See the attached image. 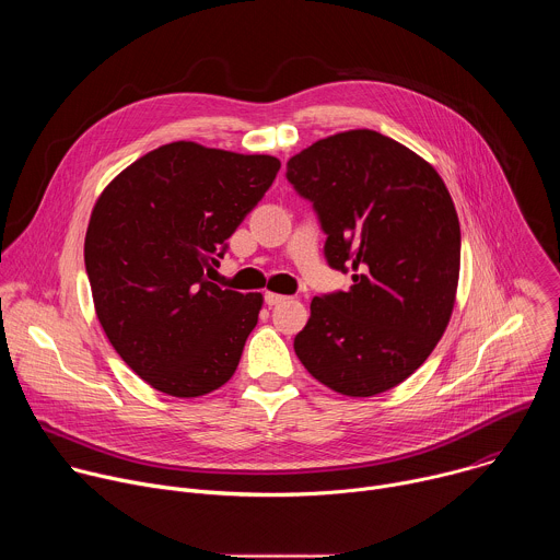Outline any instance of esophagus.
<instances>
[{"label":"esophagus","mask_w":560,"mask_h":560,"mask_svg":"<svg viewBox=\"0 0 560 560\" xmlns=\"http://www.w3.org/2000/svg\"><path fill=\"white\" fill-rule=\"evenodd\" d=\"M283 301H285V296H283V294L266 292V303H268V305H279V303H283Z\"/></svg>","instance_id":"1"}]
</instances>
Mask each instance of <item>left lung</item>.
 Returning a JSON list of instances; mask_svg holds the SVG:
<instances>
[{
	"mask_svg": "<svg viewBox=\"0 0 560 560\" xmlns=\"http://www.w3.org/2000/svg\"><path fill=\"white\" fill-rule=\"evenodd\" d=\"M285 177L328 234V264L352 272L348 292L312 299L294 352L339 394L387 392L450 324L460 270L454 201L423 156L368 128L318 139Z\"/></svg>",
	"mask_w": 560,
	"mask_h": 560,
	"instance_id": "left-lung-1",
	"label": "left lung"
}]
</instances>
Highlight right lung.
<instances>
[{"instance_id": "add662e5", "label": "right lung", "mask_w": 560, "mask_h": 560, "mask_svg": "<svg viewBox=\"0 0 560 560\" xmlns=\"http://www.w3.org/2000/svg\"><path fill=\"white\" fill-rule=\"evenodd\" d=\"M279 168L270 154L173 141L100 195L84 244L95 312L150 387L192 398L234 374L264 296L221 290L208 277Z\"/></svg>"}]
</instances>
